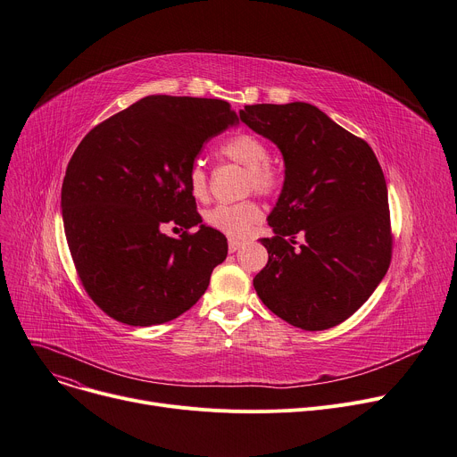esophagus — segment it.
<instances>
[{
  "instance_id": "34e87169",
  "label": "esophagus",
  "mask_w": 457,
  "mask_h": 457,
  "mask_svg": "<svg viewBox=\"0 0 457 457\" xmlns=\"http://www.w3.org/2000/svg\"><path fill=\"white\" fill-rule=\"evenodd\" d=\"M242 246V240H237V238H229V252L235 253L238 248Z\"/></svg>"
}]
</instances>
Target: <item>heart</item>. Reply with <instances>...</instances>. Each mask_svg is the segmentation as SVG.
<instances>
[{
  "label": "heart",
  "instance_id": "b5f03b06",
  "mask_svg": "<svg viewBox=\"0 0 457 457\" xmlns=\"http://www.w3.org/2000/svg\"><path fill=\"white\" fill-rule=\"evenodd\" d=\"M220 156L245 167L248 172L246 189L270 195L278 187V174L268 165L270 152L262 139L253 134H237L219 148ZM187 187L193 198L207 196V174L202 165L195 163L187 174ZM261 220V209L255 202L220 204L205 212L207 226L231 237H246Z\"/></svg>",
  "mask_w": 457,
  "mask_h": 457
}]
</instances>
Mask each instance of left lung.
Wrapping results in <instances>:
<instances>
[{
  "instance_id": "8db88e82",
  "label": "left lung",
  "mask_w": 457,
  "mask_h": 457,
  "mask_svg": "<svg viewBox=\"0 0 457 457\" xmlns=\"http://www.w3.org/2000/svg\"><path fill=\"white\" fill-rule=\"evenodd\" d=\"M238 115L285 163L255 292L303 330L338 325L370 299L391 261L387 187L375 152L309 103L252 104ZM295 236L303 238L297 249Z\"/></svg>"
}]
</instances>
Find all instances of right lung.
<instances>
[{"mask_svg": "<svg viewBox=\"0 0 457 457\" xmlns=\"http://www.w3.org/2000/svg\"><path fill=\"white\" fill-rule=\"evenodd\" d=\"M238 123L226 101L148 96L77 146L62 184L64 231L79 278L113 320L150 327L189 311L228 255L202 222L187 174L207 139ZM169 221L198 227L165 236Z\"/></svg>", "mask_w": 457, "mask_h": 457, "instance_id": "right-lung-1", "label": "right lung"}]
</instances>
